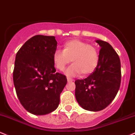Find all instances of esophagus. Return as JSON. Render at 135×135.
I'll use <instances>...</instances> for the list:
<instances>
[{"instance_id": "1", "label": "esophagus", "mask_w": 135, "mask_h": 135, "mask_svg": "<svg viewBox=\"0 0 135 135\" xmlns=\"http://www.w3.org/2000/svg\"><path fill=\"white\" fill-rule=\"evenodd\" d=\"M67 80H68V81H73V80L71 79V78H68Z\"/></svg>"}]
</instances>
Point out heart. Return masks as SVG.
Returning <instances> with one entry per match:
<instances>
[{"label": "heart", "instance_id": "obj_1", "mask_svg": "<svg viewBox=\"0 0 135 135\" xmlns=\"http://www.w3.org/2000/svg\"><path fill=\"white\" fill-rule=\"evenodd\" d=\"M71 60L73 64L66 69V75L73 76L81 73L82 76L88 75L98 65V51L94 46L82 41L73 39L64 44L62 51L56 50L53 55L54 65L60 71H63Z\"/></svg>", "mask_w": 135, "mask_h": 135}]
</instances>
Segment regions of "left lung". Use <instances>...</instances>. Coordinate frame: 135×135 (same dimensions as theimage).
Wrapping results in <instances>:
<instances>
[{"mask_svg":"<svg viewBox=\"0 0 135 135\" xmlns=\"http://www.w3.org/2000/svg\"><path fill=\"white\" fill-rule=\"evenodd\" d=\"M96 42L101 47L96 68L87 78L75 82L77 102L85 110L91 112L100 111L111 103L119 91L121 81L119 55L107 42Z\"/></svg>","mask_w":135,"mask_h":135,"instance_id":"1","label":"left lung"}]
</instances>
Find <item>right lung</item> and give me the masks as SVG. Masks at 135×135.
<instances>
[{"mask_svg":"<svg viewBox=\"0 0 135 135\" xmlns=\"http://www.w3.org/2000/svg\"><path fill=\"white\" fill-rule=\"evenodd\" d=\"M54 36L36 35L27 41L16 55L13 82L20 102L28 112L43 115L58 107L67 78L56 72L53 55Z\"/></svg>","mask_w":135,"mask_h":135,"instance_id":"right-lung-1","label":"right lung"}]
</instances>
